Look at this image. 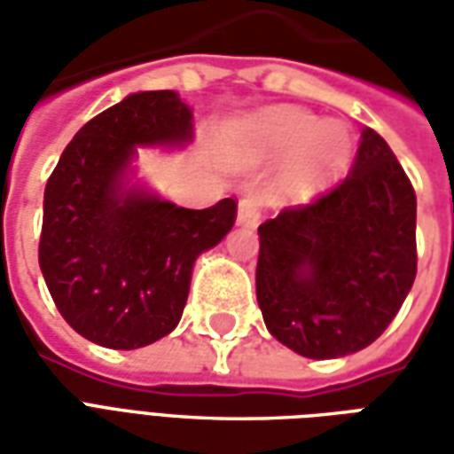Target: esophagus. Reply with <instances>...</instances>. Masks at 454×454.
<instances>
[{
	"label": "esophagus",
	"instance_id": "obj_1",
	"mask_svg": "<svg viewBox=\"0 0 454 454\" xmlns=\"http://www.w3.org/2000/svg\"><path fill=\"white\" fill-rule=\"evenodd\" d=\"M238 226L243 228H255L260 221V204L255 197H243L238 201Z\"/></svg>",
	"mask_w": 454,
	"mask_h": 454
}]
</instances>
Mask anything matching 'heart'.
Wrapping results in <instances>:
<instances>
[{
    "instance_id": "b5f03b06",
    "label": "heart",
    "mask_w": 454,
    "mask_h": 454,
    "mask_svg": "<svg viewBox=\"0 0 454 454\" xmlns=\"http://www.w3.org/2000/svg\"><path fill=\"white\" fill-rule=\"evenodd\" d=\"M355 138L340 121H321L296 106H267L236 119L223 133V155L238 168L282 162L275 192L311 199L350 168Z\"/></svg>"
}]
</instances>
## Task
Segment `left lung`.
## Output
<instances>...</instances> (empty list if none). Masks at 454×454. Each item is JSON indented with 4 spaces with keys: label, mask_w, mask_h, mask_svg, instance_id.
Returning a JSON list of instances; mask_svg holds the SVG:
<instances>
[{
    "label": "left lung",
    "mask_w": 454,
    "mask_h": 454,
    "mask_svg": "<svg viewBox=\"0 0 454 454\" xmlns=\"http://www.w3.org/2000/svg\"><path fill=\"white\" fill-rule=\"evenodd\" d=\"M265 325L311 360L377 340L416 279V192L377 130H362L340 187L257 228Z\"/></svg>",
    "instance_id": "left-lung-1"
}]
</instances>
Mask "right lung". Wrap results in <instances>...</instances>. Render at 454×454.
Masks as SVG:
<instances>
[{"label": "right lung", "mask_w": 454, "mask_h": 454, "mask_svg": "<svg viewBox=\"0 0 454 454\" xmlns=\"http://www.w3.org/2000/svg\"><path fill=\"white\" fill-rule=\"evenodd\" d=\"M192 106L172 90L129 94L87 121L45 184L38 262L67 324L136 350L177 328L197 257L236 223V201L182 208L133 182L138 148H184Z\"/></svg>", "instance_id": "1"}]
</instances>
